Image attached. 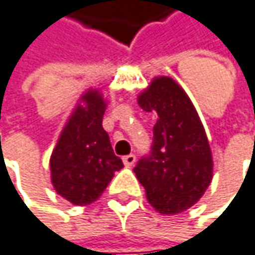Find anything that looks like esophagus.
<instances>
[{"mask_svg": "<svg viewBox=\"0 0 255 255\" xmlns=\"http://www.w3.org/2000/svg\"><path fill=\"white\" fill-rule=\"evenodd\" d=\"M135 162H136V156L135 154H128V156L123 157V163H125L126 168H132L135 165Z\"/></svg>", "mask_w": 255, "mask_h": 255, "instance_id": "1", "label": "esophagus"}]
</instances>
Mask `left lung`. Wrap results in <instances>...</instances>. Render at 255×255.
I'll return each mask as SVG.
<instances>
[{
	"label": "left lung",
	"mask_w": 255,
	"mask_h": 255,
	"mask_svg": "<svg viewBox=\"0 0 255 255\" xmlns=\"http://www.w3.org/2000/svg\"><path fill=\"white\" fill-rule=\"evenodd\" d=\"M138 105L157 113L153 147L135 166L148 203L162 215L191 208L212 181V153L199 114L171 77H154L138 95Z\"/></svg>",
	"instance_id": "8db88e82"
}]
</instances>
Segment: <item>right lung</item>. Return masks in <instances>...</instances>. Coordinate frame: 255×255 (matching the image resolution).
<instances>
[{"mask_svg": "<svg viewBox=\"0 0 255 255\" xmlns=\"http://www.w3.org/2000/svg\"><path fill=\"white\" fill-rule=\"evenodd\" d=\"M107 110L99 89H87L78 99L50 156L53 189L72 205L96 202L123 162L113 151L102 128Z\"/></svg>", "mask_w": 255, "mask_h": 255, "instance_id": "right-lung-1", "label": "right lung"}]
</instances>
